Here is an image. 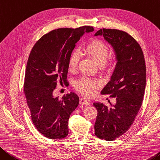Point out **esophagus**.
<instances>
[{
  "instance_id": "34e87169",
  "label": "esophagus",
  "mask_w": 160,
  "mask_h": 160,
  "mask_svg": "<svg viewBox=\"0 0 160 160\" xmlns=\"http://www.w3.org/2000/svg\"><path fill=\"white\" fill-rule=\"evenodd\" d=\"M80 103L82 105H89L91 103V101L86 98H81Z\"/></svg>"
}]
</instances>
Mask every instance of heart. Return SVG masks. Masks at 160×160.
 I'll use <instances>...</instances> for the list:
<instances>
[{
    "mask_svg": "<svg viewBox=\"0 0 160 160\" xmlns=\"http://www.w3.org/2000/svg\"><path fill=\"white\" fill-rule=\"evenodd\" d=\"M83 54L87 55L96 62V64L105 70L113 69L116 64V59H111L106 63L109 49L108 47L103 42L99 40H93L86 45L83 50ZM79 61V55L77 52H73L68 60V70L70 72L76 71ZM76 88L83 94L92 95L96 88V82L92 78L83 77L76 84Z\"/></svg>",
    "mask_w": 160,
    "mask_h": 160,
    "instance_id": "1",
    "label": "heart"
}]
</instances>
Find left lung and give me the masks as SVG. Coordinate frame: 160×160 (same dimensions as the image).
<instances>
[{
    "instance_id": "8db88e82",
    "label": "left lung",
    "mask_w": 160,
    "mask_h": 160,
    "mask_svg": "<svg viewBox=\"0 0 160 160\" xmlns=\"http://www.w3.org/2000/svg\"><path fill=\"white\" fill-rule=\"evenodd\" d=\"M94 36H103L111 45L117 62L110 81L101 91L116 98V103H110L108 107L101 102L93 103L98 111L95 135L111 141L128 131L142 106L146 86L145 61L140 44L127 32L103 28Z\"/></svg>"
}]
</instances>
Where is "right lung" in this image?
I'll use <instances>...</instances> for the list:
<instances>
[{"instance_id":"1","label":"right lung","mask_w":160,"mask_h":160,"mask_svg":"<svg viewBox=\"0 0 160 160\" xmlns=\"http://www.w3.org/2000/svg\"><path fill=\"white\" fill-rule=\"evenodd\" d=\"M93 31L91 26L57 29L42 37L31 50L25 71V95L33 124L49 139H62L69 133V118L79 98L71 92L59 100L53 96V91L59 82H67L68 60L76 43L86 32Z\"/></svg>"}]
</instances>
